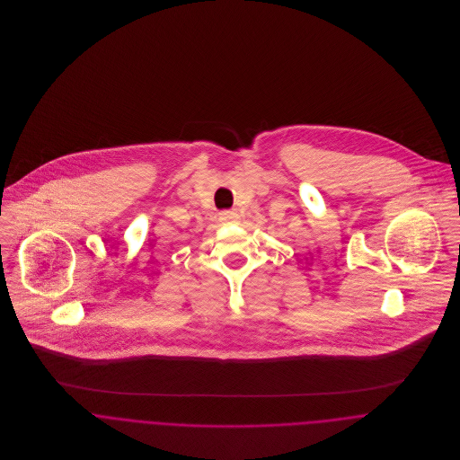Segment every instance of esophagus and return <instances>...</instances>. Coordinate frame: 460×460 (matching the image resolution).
Instances as JSON below:
<instances>
[{
    "label": "esophagus",
    "instance_id": "esophagus-1",
    "mask_svg": "<svg viewBox=\"0 0 460 460\" xmlns=\"http://www.w3.org/2000/svg\"><path fill=\"white\" fill-rule=\"evenodd\" d=\"M219 221H221L223 225H234V223L239 221V214L234 212V210H225V212L219 214Z\"/></svg>",
    "mask_w": 460,
    "mask_h": 460
}]
</instances>
